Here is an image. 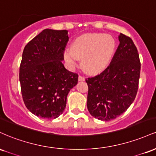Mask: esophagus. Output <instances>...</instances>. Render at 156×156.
<instances>
[{
    "label": "esophagus",
    "instance_id": "1",
    "mask_svg": "<svg viewBox=\"0 0 156 156\" xmlns=\"http://www.w3.org/2000/svg\"><path fill=\"white\" fill-rule=\"evenodd\" d=\"M78 80H79V81H84V80H85V78L81 76H78Z\"/></svg>",
    "mask_w": 156,
    "mask_h": 156
}]
</instances>
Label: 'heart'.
<instances>
[{"instance_id":"1","label":"heart","mask_w":156,"mask_h":156,"mask_svg":"<svg viewBox=\"0 0 156 156\" xmlns=\"http://www.w3.org/2000/svg\"><path fill=\"white\" fill-rule=\"evenodd\" d=\"M116 42L112 36L89 33L81 35L73 41L71 50L64 52V58L70 68L76 67L78 59L86 73L95 75L103 72L112 62Z\"/></svg>"}]
</instances>
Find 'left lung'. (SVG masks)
<instances>
[{
  "instance_id": "left-lung-1",
  "label": "left lung",
  "mask_w": 156,
  "mask_h": 156,
  "mask_svg": "<svg viewBox=\"0 0 156 156\" xmlns=\"http://www.w3.org/2000/svg\"><path fill=\"white\" fill-rule=\"evenodd\" d=\"M119 44L110 64L100 75L86 79L87 108L92 117L109 121L127 110L136 96L141 64L137 48L120 34Z\"/></svg>"
}]
</instances>
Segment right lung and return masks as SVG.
<instances>
[{"instance_id": "add662e5", "label": "right lung", "mask_w": 156, "mask_h": 156, "mask_svg": "<svg viewBox=\"0 0 156 156\" xmlns=\"http://www.w3.org/2000/svg\"><path fill=\"white\" fill-rule=\"evenodd\" d=\"M68 40L67 30L47 28L23 50L19 75L21 93L26 108L37 117H59L68 93L78 83V74L62 64Z\"/></svg>"}]
</instances>
